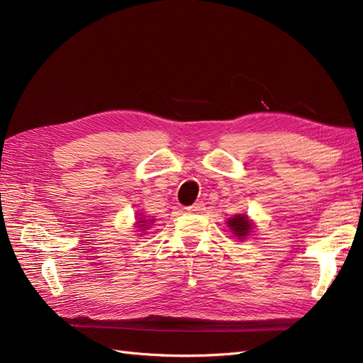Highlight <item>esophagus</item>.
Wrapping results in <instances>:
<instances>
[{
    "label": "esophagus",
    "instance_id": "1",
    "mask_svg": "<svg viewBox=\"0 0 363 363\" xmlns=\"http://www.w3.org/2000/svg\"><path fill=\"white\" fill-rule=\"evenodd\" d=\"M188 211H189L191 213H203V212L206 211V207H204V203L199 201V203L192 204L191 207H188Z\"/></svg>",
    "mask_w": 363,
    "mask_h": 363
}]
</instances>
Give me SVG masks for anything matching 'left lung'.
<instances>
[{
	"label": "left lung",
	"instance_id": "obj_1",
	"mask_svg": "<svg viewBox=\"0 0 363 363\" xmlns=\"http://www.w3.org/2000/svg\"><path fill=\"white\" fill-rule=\"evenodd\" d=\"M227 224L230 232H232L233 236L239 240H244L245 238H248L252 233V228H255L252 219H250V216L245 213H239L235 215L233 218H228Z\"/></svg>",
	"mask_w": 363,
	"mask_h": 363
}]
</instances>
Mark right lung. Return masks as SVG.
Masks as SVG:
<instances>
[{"label":"right lung","instance_id":"obj_1","mask_svg":"<svg viewBox=\"0 0 363 363\" xmlns=\"http://www.w3.org/2000/svg\"><path fill=\"white\" fill-rule=\"evenodd\" d=\"M155 221H156L155 218H148L144 213H138L135 227L138 228V232H147V230H150V227L155 224Z\"/></svg>","mask_w":363,"mask_h":363}]
</instances>
